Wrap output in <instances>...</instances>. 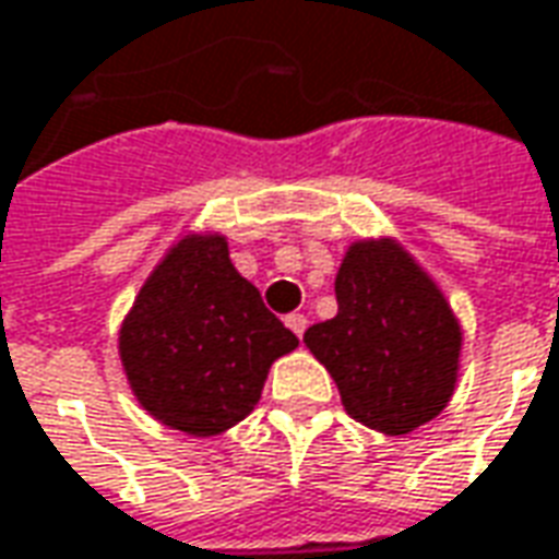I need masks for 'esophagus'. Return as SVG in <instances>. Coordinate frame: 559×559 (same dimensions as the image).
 Segmentation results:
<instances>
[{
	"mask_svg": "<svg viewBox=\"0 0 559 559\" xmlns=\"http://www.w3.org/2000/svg\"><path fill=\"white\" fill-rule=\"evenodd\" d=\"M286 325L295 331L298 337H304V331H307V317H304V313H288Z\"/></svg>",
	"mask_w": 559,
	"mask_h": 559,
	"instance_id": "esophagus-1",
	"label": "esophagus"
}]
</instances>
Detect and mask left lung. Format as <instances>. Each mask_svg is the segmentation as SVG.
I'll list each match as a JSON object with an SVG mask.
<instances>
[{
  "instance_id": "left-lung-1",
  "label": "left lung",
  "mask_w": 559,
  "mask_h": 559,
  "mask_svg": "<svg viewBox=\"0 0 559 559\" xmlns=\"http://www.w3.org/2000/svg\"><path fill=\"white\" fill-rule=\"evenodd\" d=\"M337 317L304 331V346L337 383L349 417L407 435L453 399L463 322L448 295L390 234L346 246L334 276Z\"/></svg>"
}]
</instances>
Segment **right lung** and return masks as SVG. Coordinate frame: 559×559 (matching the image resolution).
I'll use <instances>...</instances> for the list:
<instances>
[{
    "mask_svg": "<svg viewBox=\"0 0 559 559\" xmlns=\"http://www.w3.org/2000/svg\"><path fill=\"white\" fill-rule=\"evenodd\" d=\"M295 346L215 228L185 230L169 246L118 329V359L142 411L191 438L249 417L271 365Z\"/></svg>",
    "mask_w": 559,
    "mask_h": 559,
    "instance_id": "1",
    "label": "right lung"
}]
</instances>
